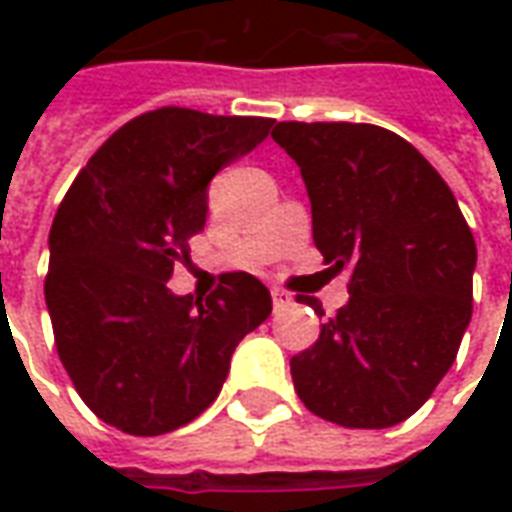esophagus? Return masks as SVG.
Masks as SVG:
<instances>
[{
	"instance_id": "34e87169",
	"label": "esophagus",
	"mask_w": 512,
	"mask_h": 512,
	"mask_svg": "<svg viewBox=\"0 0 512 512\" xmlns=\"http://www.w3.org/2000/svg\"><path fill=\"white\" fill-rule=\"evenodd\" d=\"M271 299H274V307L282 310V307H288L290 304V293L282 288H271Z\"/></svg>"
}]
</instances>
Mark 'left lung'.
Instances as JSON below:
<instances>
[{"label":"left lung","instance_id":"left-lung-1","mask_svg":"<svg viewBox=\"0 0 512 512\" xmlns=\"http://www.w3.org/2000/svg\"><path fill=\"white\" fill-rule=\"evenodd\" d=\"M271 136L299 164L329 271H351L348 304L290 359L293 386L321 419L392 428L433 395L472 321V230L428 158L386 128L277 123Z\"/></svg>","mask_w":512,"mask_h":512}]
</instances>
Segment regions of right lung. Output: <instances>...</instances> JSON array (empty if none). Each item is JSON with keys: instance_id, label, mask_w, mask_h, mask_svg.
<instances>
[{"instance_id": "right-lung-1", "label": "right lung", "mask_w": 512, "mask_h": 512, "mask_svg": "<svg viewBox=\"0 0 512 512\" xmlns=\"http://www.w3.org/2000/svg\"><path fill=\"white\" fill-rule=\"evenodd\" d=\"M268 117L164 106L134 117L76 175L49 233L54 343L95 417L161 436L211 406L230 356L271 315L252 274H222L208 299L167 279L205 227L208 183L268 136Z\"/></svg>"}]
</instances>
